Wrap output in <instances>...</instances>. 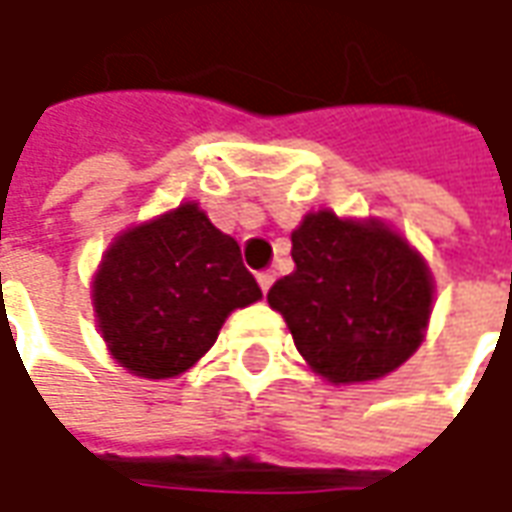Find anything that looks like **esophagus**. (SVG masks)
I'll return each instance as SVG.
<instances>
[{
	"instance_id": "34e87169",
	"label": "esophagus",
	"mask_w": 512,
	"mask_h": 512,
	"mask_svg": "<svg viewBox=\"0 0 512 512\" xmlns=\"http://www.w3.org/2000/svg\"><path fill=\"white\" fill-rule=\"evenodd\" d=\"M256 279H259V287H262V293H267V290H270V285L276 282V273H273V270H262V273H259Z\"/></svg>"
}]
</instances>
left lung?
I'll use <instances>...</instances> for the list:
<instances>
[{
  "instance_id": "obj_1",
  "label": "left lung",
  "mask_w": 512,
  "mask_h": 512,
  "mask_svg": "<svg viewBox=\"0 0 512 512\" xmlns=\"http://www.w3.org/2000/svg\"><path fill=\"white\" fill-rule=\"evenodd\" d=\"M296 270L270 287L296 350L333 384L373 382L422 344L433 276L424 259L379 219L307 213L293 230Z\"/></svg>"
}]
</instances>
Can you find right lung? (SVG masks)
Here are the masks:
<instances>
[{
    "label": "right lung",
    "instance_id": "add662e5",
    "mask_svg": "<svg viewBox=\"0 0 512 512\" xmlns=\"http://www.w3.org/2000/svg\"><path fill=\"white\" fill-rule=\"evenodd\" d=\"M262 299L233 236L185 202L113 239L93 279L110 356L142 379H173L213 347L236 307Z\"/></svg>",
    "mask_w": 512,
    "mask_h": 512
}]
</instances>
